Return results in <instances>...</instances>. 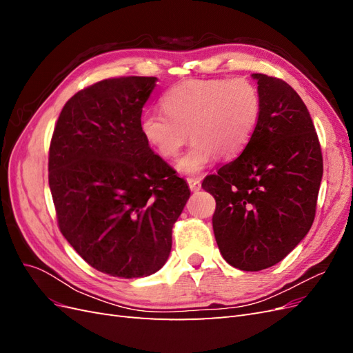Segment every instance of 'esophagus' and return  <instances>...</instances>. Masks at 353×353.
<instances>
[{"instance_id":"obj_1","label":"esophagus","mask_w":353,"mask_h":353,"mask_svg":"<svg viewBox=\"0 0 353 353\" xmlns=\"http://www.w3.org/2000/svg\"><path fill=\"white\" fill-rule=\"evenodd\" d=\"M187 183L191 191H199L201 188V181L199 178H188Z\"/></svg>"}]
</instances>
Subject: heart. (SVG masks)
Wrapping results in <instances>:
<instances>
[{
	"label": "heart",
	"mask_w": 353,
	"mask_h": 353,
	"mask_svg": "<svg viewBox=\"0 0 353 353\" xmlns=\"http://www.w3.org/2000/svg\"><path fill=\"white\" fill-rule=\"evenodd\" d=\"M165 113L150 110L141 117L145 141L163 159H174L191 140L194 144L178 160L185 175H196L216 156H239L259 125L262 99L245 78L190 79L168 90Z\"/></svg>",
	"instance_id": "b5f03b06"
}]
</instances>
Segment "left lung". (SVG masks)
I'll return each instance as SVG.
<instances>
[{
  "instance_id": "obj_1",
  "label": "left lung",
  "mask_w": 353,
  "mask_h": 353,
  "mask_svg": "<svg viewBox=\"0 0 353 353\" xmlns=\"http://www.w3.org/2000/svg\"><path fill=\"white\" fill-rule=\"evenodd\" d=\"M262 114L250 143L201 187L216 200L213 232L241 271L279 263L312 227L323 154L305 103L287 82L253 73Z\"/></svg>"
}]
</instances>
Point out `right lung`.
Returning a JSON list of instances; mask_svg holds the SVG:
<instances>
[{
  "label": "right lung",
  "instance_id": "obj_1",
  "mask_svg": "<svg viewBox=\"0 0 353 353\" xmlns=\"http://www.w3.org/2000/svg\"><path fill=\"white\" fill-rule=\"evenodd\" d=\"M156 81L112 78L77 92L50 144L48 184L61 234L92 268L121 279L162 268L190 197L185 181L141 132Z\"/></svg>",
  "mask_w": 353,
  "mask_h": 353
}]
</instances>
